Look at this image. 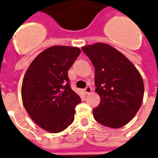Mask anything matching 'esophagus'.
<instances>
[{
  "label": "esophagus",
  "mask_w": 158,
  "mask_h": 158,
  "mask_svg": "<svg viewBox=\"0 0 158 158\" xmlns=\"http://www.w3.org/2000/svg\"><path fill=\"white\" fill-rule=\"evenodd\" d=\"M91 92H92V88H91L90 86H87V87L84 89V93L85 94H89Z\"/></svg>",
  "instance_id": "34e87169"
}]
</instances>
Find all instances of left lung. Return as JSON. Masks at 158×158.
Here are the masks:
<instances>
[{
  "instance_id": "8db88e82",
  "label": "left lung",
  "mask_w": 158,
  "mask_h": 158,
  "mask_svg": "<svg viewBox=\"0 0 158 158\" xmlns=\"http://www.w3.org/2000/svg\"><path fill=\"white\" fill-rule=\"evenodd\" d=\"M82 50L95 68V90L101 97L93 110L94 119L106 127H122L133 119L143 101L141 74L127 57L109 44L96 43Z\"/></svg>"
}]
</instances>
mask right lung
Segmentation results:
<instances>
[{"mask_svg": "<svg viewBox=\"0 0 158 158\" xmlns=\"http://www.w3.org/2000/svg\"><path fill=\"white\" fill-rule=\"evenodd\" d=\"M80 53L76 47H50L33 60L24 76V107L46 131L59 133L73 121L75 107L81 100L70 87L68 71Z\"/></svg>", "mask_w": 158, "mask_h": 158, "instance_id": "right-lung-1", "label": "right lung"}]
</instances>
